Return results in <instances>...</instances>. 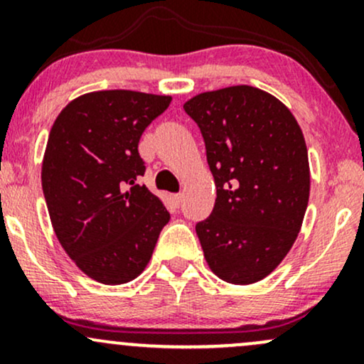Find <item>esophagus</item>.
<instances>
[{
  "instance_id": "obj_1",
  "label": "esophagus",
  "mask_w": 364,
  "mask_h": 364,
  "mask_svg": "<svg viewBox=\"0 0 364 364\" xmlns=\"http://www.w3.org/2000/svg\"><path fill=\"white\" fill-rule=\"evenodd\" d=\"M171 200H173L174 207H179V205H181V202H183V195H181V193L171 195Z\"/></svg>"
}]
</instances>
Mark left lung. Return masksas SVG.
Masks as SVG:
<instances>
[{
    "label": "left lung",
    "instance_id": "obj_1",
    "mask_svg": "<svg viewBox=\"0 0 364 364\" xmlns=\"http://www.w3.org/2000/svg\"><path fill=\"white\" fill-rule=\"evenodd\" d=\"M205 141L217 198L196 224L203 257L225 282L265 279L289 253L310 198V164L298 121L277 97L250 85L185 102Z\"/></svg>",
    "mask_w": 364,
    "mask_h": 364
}]
</instances>
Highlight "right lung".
I'll return each instance as SVG.
<instances>
[{
    "label": "right lung",
    "mask_w": 364,
    "mask_h": 364,
    "mask_svg": "<svg viewBox=\"0 0 364 364\" xmlns=\"http://www.w3.org/2000/svg\"><path fill=\"white\" fill-rule=\"evenodd\" d=\"M169 95L99 90L58 114L43 161V191L58 241L83 274L116 286L144 272L171 215L139 185L144 129Z\"/></svg>",
    "instance_id": "obj_1"
}]
</instances>
